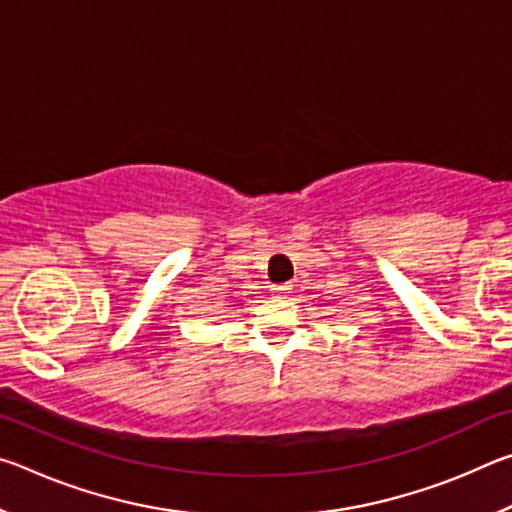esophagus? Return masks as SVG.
<instances>
[{
    "instance_id": "34e87169",
    "label": "esophagus",
    "mask_w": 512,
    "mask_h": 512,
    "mask_svg": "<svg viewBox=\"0 0 512 512\" xmlns=\"http://www.w3.org/2000/svg\"><path fill=\"white\" fill-rule=\"evenodd\" d=\"M271 291L275 293V296H287V293H291V284L284 282V284H273Z\"/></svg>"
}]
</instances>
